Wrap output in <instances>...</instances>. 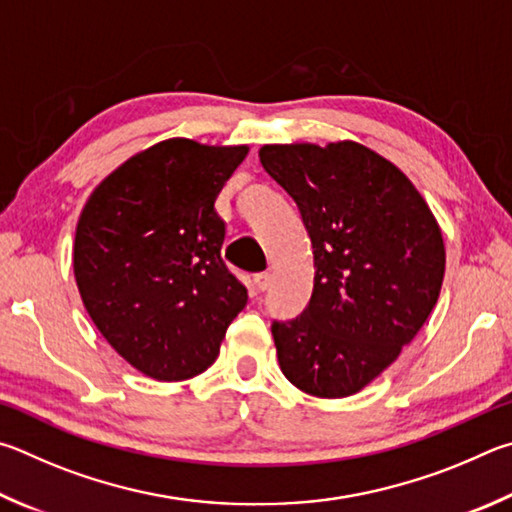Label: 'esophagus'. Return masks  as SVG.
Here are the masks:
<instances>
[{
  "mask_svg": "<svg viewBox=\"0 0 512 512\" xmlns=\"http://www.w3.org/2000/svg\"><path fill=\"white\" fill-rule=\"evenodd\" d=\"M272 281H274V276H272L270 272H261V274H256V276H254V283H256V288L261 290V292H265L267 288H270Z\"/></svg>",
  "mask_w": 512,
  "mask_h": 512,
  "instance_id": "1",
  "label": "esophagus"
}]
</instances>
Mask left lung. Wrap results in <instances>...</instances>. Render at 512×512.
<instances>
[{"mask_svg": "<svg viewBox=\"0 0 512 512\" xmlns=\"http://www.w3.org/2000/svg\"><path fill=\"white\" fill-rule=\"evenodd\" d=\"M258 157L297 202L315 256L308 308L272 324L281 371L310 396H353L434 310L441 227L411 179L357 141L270 143Z\"/></svg>", "mask_w": 512, "mask_h": 512, "instance_id": "8db88e82", "label": "left lung"}]
</instances>
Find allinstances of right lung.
Returning a JSON list of instances; mask_svg holds the SVG:
<instances>
[{"mask_svg": "<svg viewBox=\"0 0 512 512\" xmlns=\"http://www.w3.org/2000/svg\"><path fill=\"white\" fill-rule=\"evenodd\" d=\"M249 146L175 137L98 184L76 224L74 276L87 315L139 373L179 382L209 369L247 290L220 249L215 197Z\"/></svg>", "mask_w": 512, "mask_h": 512, "instance_id": "right-lung-1", "label": "right lung"}]
</instances>
